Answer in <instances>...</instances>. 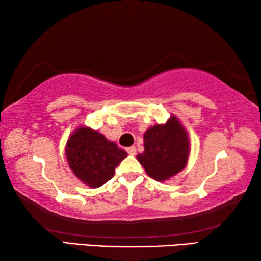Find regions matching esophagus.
I'll return each mask as SVG.
<instances>
[{
  "mask_svg": "<svg viewBox=\"0 0 261 261\" xmlns=\"http://www.w3.org/2000/svg\"><path fill=\"white\" fill-rule=\"evenodd\" d=\"M126 152L127 153H129L130 154V155H135V154H136V147L135 146H131V147H127L126 148Z\"/></svg>",
  "mask_w": 261,
  "mask_h": 261,
  "instance_id": "1",
  "label": "esophagus"
}]
</instances>
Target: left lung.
I'll return each instance as SVG.
<instances>
[{"label": "left lung", "instance_id": "left-lung-1", "mask_svg": "<svg viewBox=\"0 0 261 261\" xmlns=\"http://www.w3.org/2000/svg\"><path fill=\"white\" fill-rule=\"evenodd\" d=\"M190 155L189 135L175 115L165 124L148 127L144 135V152L137 155L146 174L158 182L177 175Z\"/></svg>", "mask_w": 261, "mask_h": 261}]
</instances>
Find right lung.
Returning a JSON list of instances; mask_svg holds the SVG:
<instances>
[{"label":"right lung","instance_id":"add662e5","mask_svg":"<svg viewBox=\"0 0 261 261\" xmlns=\"http://www.w3.org/2000/svg\"><path fill=\"white\" fill-rule=\"evenodd\" d=\"M65 155L73 175L87 187L95 189L113 178L115 168L127 153L99 131L84 125L70 135Z\"/></svg>","mask_w":261,"mask_h":261}]
</instances>
